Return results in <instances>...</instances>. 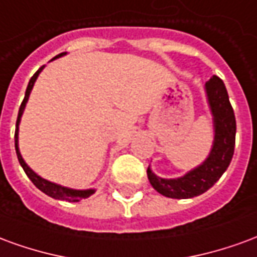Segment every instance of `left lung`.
Segmentation results:
<instances>
[{"mask_svg":"<svg viewBox=\"0 0 257 257\" xmlns=\"http://www.w3.org/2000/svg\"><path fill=\"white\" fill-rule=\"evenodd\" d=\"M205 89L215 126V142L206 161L179 179L158 178L151 172L150 168H147L151 186L169 198H193L208 191L226 172L234 156L237 123L224 82L217 75H213L206 81Z\"/></svg>","mask_w":257,"mask_h":257,"instance_id":"left-lung-1","label":"left lung"}]
</instances>
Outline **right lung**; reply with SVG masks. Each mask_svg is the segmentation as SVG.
Segmentation results:
<instances>
[{"label": "right lung", "mask_w": 257, "mask_h": 257, "mask_svg": "<svg viewBox=\"0 0 257 257\" xmlns=\"http://www.w3.org/2000/svg\"><path fill=\"white\" fill-rule=\"evenodd\" d=\"M66 55V52L60 53L58 56H55L53 59L60 58V56H63ZM52 59V60H53ZM44 68L40 67L37 70V73L31 77V79L29 81V85H27V89H26V95L25 99L22 101V104H20L19 108V114H18V121H16V131H15V149H16V154H18V160H19L20 165L23 168V171L26 172V175L29 176L31 182L34 183L37 189H40L42 193H45L49 197H52L55 199H62V201H68V202H77V201H81L82 198H88L89 195L95 193V190H73V189H67V187H62V186H59V184L51 183V182H48L45 179L40 178L37 173H34L31 171L30 168L27 167V164L23 161V158L20 156L19 153V147H18V131H19V122H20V117H22V114H23V110H25L26 103L29 100V96H30V92L33 89V86H34V82H36L37 77H38V74L41 73V70Z\"/></svg>", "instance_id": "obj_1"}]
</instances>
